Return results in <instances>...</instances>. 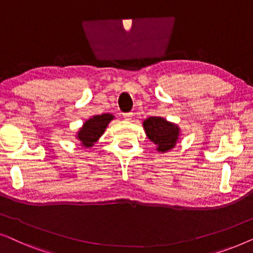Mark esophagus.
<instances>
[{
    "mask_svg": "<svg viewBox=\"0 0 253 253\" xmlns=\"http://www.w3.org/2000/svg\"><path fill=\"white\" fill-rule=\"evenodd\" d=\"M132 116H133L132 113H126V114H123L124 120H126V121H130L131 119H132Z\"/></svg>",
    "mask_w": 253,
    "mask_h": 253,
    "instance_id": "34e87169",
    "label": "esophagus"
}]
</instances>
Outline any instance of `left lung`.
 Wrapping results in <instances>:
<instances>
[{"mask_svg": "<svg viewBox=\"0 0 253 253\" xmlns=\"http://www.w3.org/2000/svg\"><path fill=\"white\" fill-rule=\"evenodd\" d=\"M143 126L148 139L157 145V151L161 153L172 150L181 137V129L177 124L160 116L148 117L143 122Z\"/></svg>", "mask_w": 253, "mask_h": 253, "instance_id": "1", "label": "left lung"}]
</instances>
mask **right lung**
I'll return each mask as SVG.
<instances>
[{
  "label": "right lung",
  "mask_w": 253,
  "mask_h": 253,
  "mask_svg": "<svg viewBox=\"0 0 253 253\" xmlns=\"http://www.w3.org/2000/svg\"><path fill=\"white\" fill-rule=\"evenodd\" d=\"M115 117L112 114H101V115H94L84 122L83 126L77 132V139L81 141L82 146L89 148L94 145L99 138L105 133V130L108 126L110 121Z\"/></svg>",
  "instance_id": "add662e5"
}]
</instances>
